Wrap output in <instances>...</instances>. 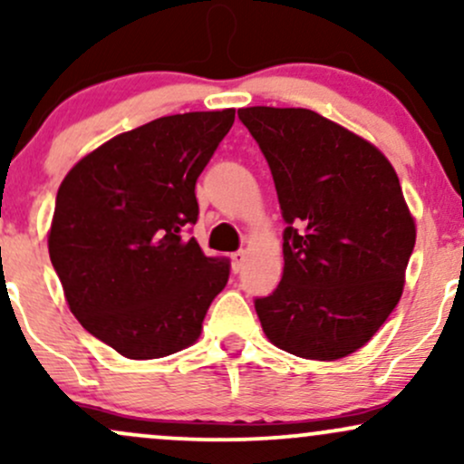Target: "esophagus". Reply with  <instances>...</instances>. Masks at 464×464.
Masks as SVG:
<instances>
[{
    "label": "esophagus",
    "mask_w": 464,
    "mask_h": 464,
    "mask_svg": "<svg viewBox=\"0 0 464 464\" xmlns=\"http://www.w3.org/2000/svg\"><path fill=\"white\" fill-rule=\"evenodd\" d=\"M244 262H246V253H244V250H237V253H233V255H231L233 273H239V270H242Z\"/></svg>",
    "instance_id": "esophagus-1"
}]
</instances>
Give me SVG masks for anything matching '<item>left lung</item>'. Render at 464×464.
Returning <instances> with one entry per match:
<instances>
[{"instance_id": "8db88e82", "label": "left lung", "mask_w": 464, "mask_h": 464, "mask_svg": "<svg viewBox=\"0 0 464 464\" xmlns=\"http://www.w3.org/2000/svg\"><path fill=\"white\" fill-rule=\"evenodd\" d=\"M237 117L273 172L284 275L255 312L275 347L340 360L375 335L401 299L417 228L388 159L310 109L250 106Z\"/></svg>"}]
</instances>
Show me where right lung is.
<instances>
[{
	"label": "right lung",
	"instance_id": "right-lung-1",
	"mask_svg": "<svg viewBox=\"0 0 464 464\" xmlns=\"http://www.w3.org/2000/svg\"><path fill=\"white\" fill-rule=\"evenodd\" d=\"M233 120V109L159 117L80 159L58 188L47 246L69 310L124 358L194 344L227 285L228 259L207 257L185 231Z\"/></svg>",
	"mask_w": 464,
	"mask_h": 464
}]
</instances>
